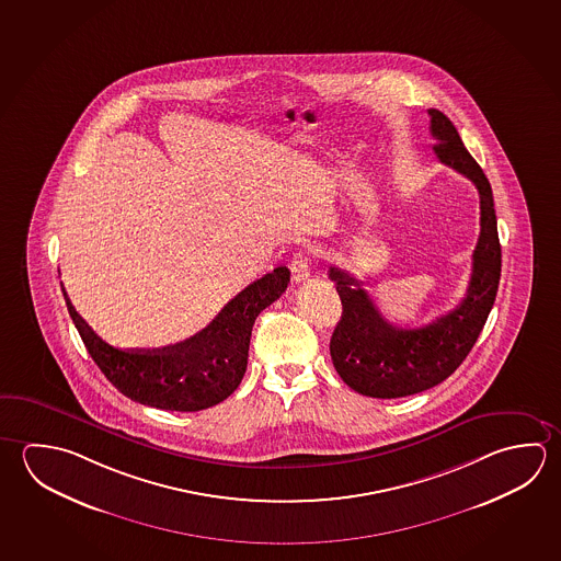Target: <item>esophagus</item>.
I'll return each instance as SVG.
<instances>
[{"label":"esophagus","mask_w":561,"mask_h":561,"mask_svg":"<svg viewBox=\"0 0 561 561\" xmlns=\"http://www.w3.org/2000/svg\"><path fill=\"white\" fill-rule=\"evenodd\" d=\"M289 267H291V277H294L295 284H304L305 279L311 276V257L299 252V254H295Z\"/></svg>","instance_id":"esophagus-1"}]
</instances>
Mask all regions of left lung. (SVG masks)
Segmentation results:
<instances>
[{"instance_id": "left-lung-1", "label": "left lung", "mask_w": 561, "mask_h": 561, "mask_svg": "<svg viewBox=\"0 0 561 561\" xmlns=\"http://www.w3.org/2000/svg\"><path fill=\"white\" fill-rule=\"evenodd\" d=\"M427 112L432 136L437 139L435 156L443 165L471 179L479 191L481 234L472 252L471 282L461 304L417 329L388 323L356 277L339 267L329 270L343 304L341 321L329 344L331 358L344 383L370 398H403L449 378L477 343L501 282V242L491 183L462 146L451 119L439 110Z\"/></svg>"}]
</instances>
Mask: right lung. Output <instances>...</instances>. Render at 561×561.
<instances>
[{
	"mask_svg": "<svg viewBox=\"0 0 561 561\" xmlns=\"http://www.w3.org/2000/svg\"><path fill=\"white\" fill-rule=\"evenodd\" d=\"M287 284L289 270L276 267L230 299L201 333L156 351H126L102 341L77 313L65 287L62 295L90 356L119 392L159 410L198 412L227 400L242 382L254 321Z\"/></svg>",
	"mask_w": 561,
	"mask_h": 561,
	"instance_id": "right-lung-1",
	"label": "right lung"
}]
</instances>
